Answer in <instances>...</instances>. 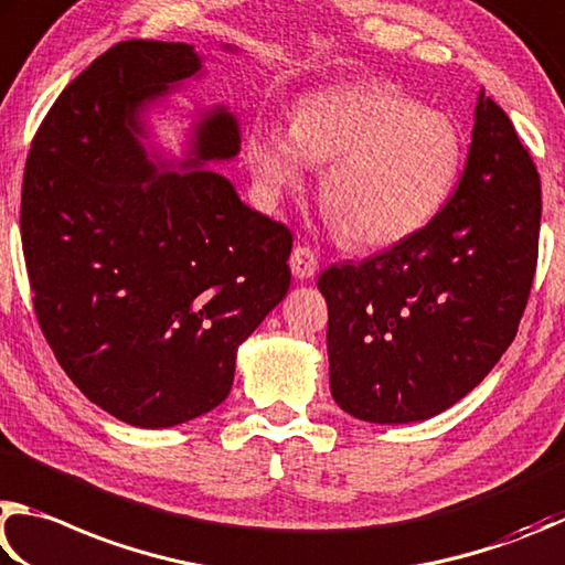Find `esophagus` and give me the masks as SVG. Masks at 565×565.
<instances>
[{"instance_id":"obj_1","label":"esophagus","mask_w":565,"mask_h":565,"mask_svg":"<svg viewBox=\"0 0 565 565\" xmlns=\"http://www.w3.org/2000/svg\"><path fill=\"white\" fill-rule=\"evenodd\" d=\"M290 270L298 280H310V277L318 273V255H315L310 247L298 245L290 255Z\"/></svg>"}]
</instances>
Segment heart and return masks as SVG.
<instances>
[{"mask_svg": "<svg viewBox=\"0 0 565 565\" xmlns=\"http://www.w3.org/2000/svg\"><path fill=\"white\" fill-rule=\"evenodd\" d=\"M463 161L467 143L449 114L382 82L318 88L295 102L290 128L255 121L245 136V163L265 201L302 188L310 166H328L322 211L364 250L424 231L457 193Z\"/></svg>", "mask_w": 565, "mask_h": 565, "instance_id": "b5f03b06", "label": "heart"}]
</instances>
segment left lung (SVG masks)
Listing matches in <instances>:
<instances>
[{
    "mask_svg": "<svg viewBox=\"0 0 565 565\" xmlns=\"http://www.w3.org/2000/svg\"><path fill=\"white\" fill-rule=\"evenodd\" d=\"M539 227L536 166L481 88L467 168L447 207L409 241L320 275L340 409L409 424L467 397L516 338Z\"/></svg>",
    "mask_w": 565,
    "mask_h": 565,
    "instance_id": "obj_1",
    "label": "left lung"
}]
</instances>
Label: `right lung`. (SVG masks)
<instances>
[{
	"mask_svg": "<svg viewBox=\"0 0 565 565\" xmlns=\"http://www.w3.org/2000/svg\"><path fill=\"white\" fill-rule=\"evenodd\" d=\"M203 62L183 42L111 46L26 158L22 245L44 338L86 399L141 429L223 404L237 348L290 290L288 227L205 168L241 153L235 114L195 108L181 158L153 141L148 114Z\"/></svg>",
	"mask_w": 565,
	"mask_h": 565,
	"instance_id": "1",
	"label": "right lung"
}]
</instances>
